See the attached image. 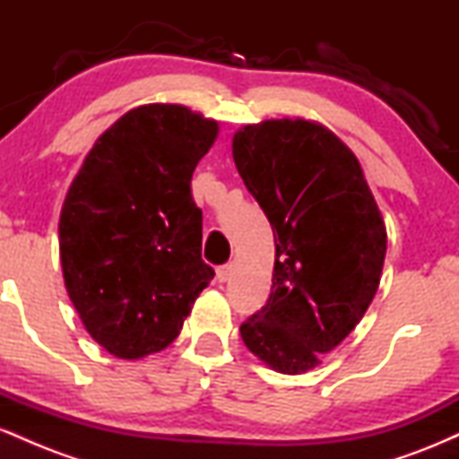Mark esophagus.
<instances>
[{
    "label": "esophagus",
    "mask_w": 459,
    "mask_h": 459,
    "mask_svg": "<svg viewBox=\"0 0 459 459\" xmlns=\"http://www.w3.org/2000/svg\"><path fill=\"white\" fill-rule=\"evenodd\" d=\"M230 273H233V263H226V265H220L218 267V281L220 282H226L230 278Z\"/></svg>",
    "instance_id": "obj_1"
}]
</instances>
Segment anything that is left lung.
Listing matches in <instances>:
<instances>
[{"label":"left lung","mask_w":459,"mask_h":459,"mask_svg":"<svg viewBox=\"0 0 459 459\" xmlns=\"http://www.w3.org/2000/svg\"><path fill=\"white\" fill-rule=\"evenodd\" d=\"M233 160L276 241L270 299L241 324V339L276 371L304 373L367 313L386 226L354 152L317 123L247 125Z\"/></svg>","instance_id":"8db88e82"}]
</instances>
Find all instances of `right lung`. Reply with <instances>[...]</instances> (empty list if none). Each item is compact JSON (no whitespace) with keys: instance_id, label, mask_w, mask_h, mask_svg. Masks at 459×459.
Listing matches in <instances>:
<instances>
[{"instance_id":"1","label":"right lung","mask_w":459,"mask_h":459,"mask_svg":"<svg viewBox=\"0 0 459 459\" xmlns=\"http://www.w3.org/2000/svg\"><path fill=\"white\" fill-rule=\"evenodd\" d=\"M215 135V120L183 105H142L94 142L68 187L57 229L66 291L116 358L170 345L215 276L189 187Z\"/></svg>"}]
</instances>
